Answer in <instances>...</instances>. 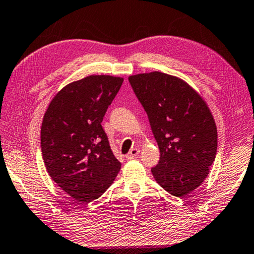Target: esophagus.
I'll use <instances>...</instances> for the list:
<instances>
[{
    "mask_svg": "<svg viewBox=\"0 0 254 254\" xmlns=\"http://www.w3.org/2000/svg\"><path fill=\"white\" fill-rule=\"evenodd\" d=\"M138 154H139V150H138V149H131V150L129 151V153H128V154L126 155V159H128V160L134 159V158L137 157Z\"/></svg>",
    "mask_w": 254,
    "mask_h": 254,
    "instance_id": "obj_1",
    "label": "esophagus"
}]
</instances>
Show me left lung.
Returning a JSON list of instances; mask_svg holds the SVG:
<instances>
[{
    "label": "left lung",
    "instance_id": "left-lung-1",
    "mask_svg": "<svg viewBox=\"0 0 254 254\" xmlns=\"http://www.w3.org/2000/svg\"><path fill=\"white\" fill-rule=\"evenodd\" d=\"M160 150L151 169L158 184L182 197L203 183L217 154V127L203 99L179 78L154 71L128 78Z\"/></svg>",
    "mask_w": 254,
    "mask_h": 254
}]
</instances>
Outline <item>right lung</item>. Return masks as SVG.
I'll use <instances>...</instances> for the list:
<instances>
[{
  "instance_id": "add662e5",
  "label": "right lung",
  "mask_w": 254,
  "mask_h": 254,
  "mask_svg": "<svg viewBox=\"0 0 254 254\" xmlns=\"http://www.w3.org/2000/svg\"><path fill=\"white\" fill-rule=\"evenodd\" d=\"M123 81L105 75L73 81L54 96L43 118L41 147L46 170L79 202L100 197L122 168L101 123Z\"/></svg>"
}]
</instances>
